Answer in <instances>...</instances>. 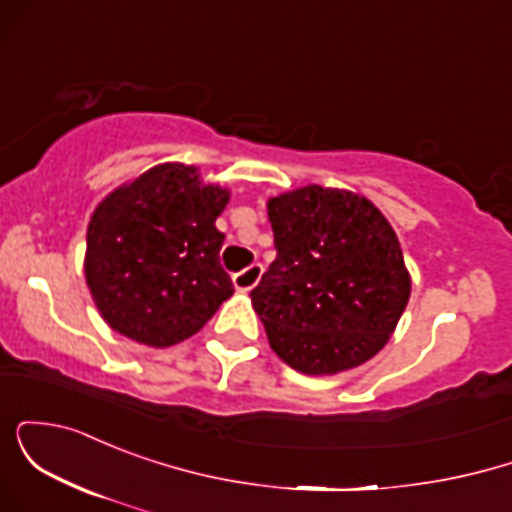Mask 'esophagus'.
<instances>
[{
    "label": "esophagus",
    "mask_w": 512,
    "mask_h": 512,
    "mask_svg": "<svg viewBox=\"0 0 512 512\" xmlns=\"http://www.w3.org/2000/svg\"><path fill=\"white\" fill-rule=\"evenodd\" d=\"M260 279H262V264L255 262L250 264V267H245L243 272L233 274V286H236L238 291H250L260 284Z\"/></svg>",
    "instance_id": "34e87169"
}]
</instances>
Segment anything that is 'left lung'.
I'll list each match as a JSON object with an SVG mask.
<instances>
[{
  "instance_id": "obj_1",
  "label": "left lung",
  "mask_w": 512,
  "mask_h": 512,
  "mask_svg": "<svg viewBox=\"0 0 512 512\" xmlns=\"http://www.w3.org/2000/svg\"><path fill=\"white\" fill-rule=\"evenodd\" d=\"M276 260L252 308L276 356L337 375L373 358L409 303L411 276L390 221L349 190L305 185L267 202Z\"/></svg>"
}]
</instances>
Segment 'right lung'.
<instances>
[{"label": "right lung", "instance_id": "obj_1", "mask_svg": "<svg viewBox=\"0 0 512 512\" xmlns=\"http://www.w3.org/2000/svg\"><path fill=\"white\" fill-rule=\"evenodd\" d=\"M231 192L195 166L161 163L125 182L88 221L84 274L98 313L132 342L166 349L233 296L216 219Z\"/></svg>", "mask_w": 512, "mask_h": 512}]
</instances>
